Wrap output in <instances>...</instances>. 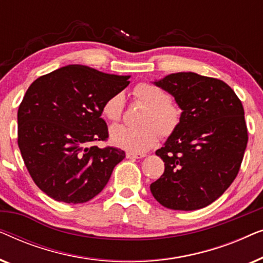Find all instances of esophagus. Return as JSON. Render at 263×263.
Wrapping results in <instances>:
<instances>
[{
  "instance_id": "34e87169",
  "label": "esophagus",
  "mask_w": 263,
  "mask_h": 263,
  "mask_svg": "<svg viewBox=\"0 0 263 263\" xmlns=\"http://www.w3.org/2000/svg\"><path fill=\"white\" fill-rule=\"evenodd\" d=\"M127 158H129V159H141V158L146 157V154L143 153H133V152H128L127 154Z\"/></svg>"
}]
</instances>
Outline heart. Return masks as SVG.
<instances>
[{
  "label": "heart",
  "instance_id": "obj_1",
  "mask_svg": "<svg viewBox=\"0 0 263 263\" xmlns=\"http://www.w3.org/2000/svg\"><path fill=\"white\" fill-rule=\"evenodd\" d=\"M136 102L146 106L140 117L139 127L116 125L110 129L112 145L133 153H143L156 145L159 134L164 138L177 130L182 120V110L172 103L167 93L160 87L142 82L133 92ZM124 107V97L117 93L104 103L102 114L110 122H118Z\"/></svg>",
  "mask_w": 263,
  "mask_h": 263
}]
</instances>
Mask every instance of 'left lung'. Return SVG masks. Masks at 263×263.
<instances>
[{
  "mask_svg": "<svg viewBox=\"0 0 263 263\" xmlns=\"http://www.w3.org/2000/svg\"><path fill=\"white\" fill-rule=\"evenodd\" d=\"M153 84L174 97L182 120L156 152L165 170L151 193L170 210H200L220 197L238 174L248 143L243 105L224 81L192 71Z\"/></svg>",
  "mask_w": 263,
  "mask_h": 263,
  "instance_id": "obj_1",
  "label": "left lung"
}]
</instances>
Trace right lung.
I'll use <instances>...</instances> for the list:
<instances>
[{
	"mask_svg": "<svg viewBox=\"0 0 263 263\" xmlns=\"http://www.w3.org/2000/svg\"><path fill=\"white\" fill-rule=\"evenodd\" d=\"M129 78L69 64L28 87L17 110V145L32 179L51 199L87 202L124 159V151L93 142L109 136L103 105Z\"/></svg>",
	"mask_w": 263,
	"mask_h": 263,
	"instance_id": "right-lung-1",
	"label": "right lung"
}]
</instances>
